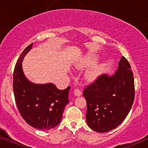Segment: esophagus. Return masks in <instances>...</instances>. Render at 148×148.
<instances>
[{
  "instance_id": "esophagus-1",
  "label": "esophagus",
  "mask_w": 148,
  "mask_h": 148,
  "mask_svg": "<svg viewBox=\"0 0 148 148\" xmlns=\"http://www.w3.org/2000/svg\"><path fill=\"white\" fill-rule=\"evenodd\" d=\"M74 94L76 96H80L82 95V92L79 89H78V88H75L74 90Z\"/></svg>"
}]
</instances>
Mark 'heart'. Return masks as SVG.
Here are the masks:
<instances>
[{
  "mask_svg": "<svg viewBox=\"0 0 148 148\" xmlns=\"http://www.w3.org/2000/svg\"><path fill=\"white\" fill-rule=\"evenodd\" d=\"M97 61V57L95 56H88L87 58L84 59L83 62H82V66L83 67L90 66L91 65H93ZM102 70V67L99 65L94 64L93 66L90 67V70L87 72V78L89 80H93L96 78L99 74L101 73Z\"/></svg>",
  "mask_w": 148,
  "mask_h": 148,
  "instance_id": "heart-1",
  "label": "heart"
}]
</instances>
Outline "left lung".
I'll list each match as a JSON object with an SVG mask.
<instances>
[{
    "label": "left lung",
    "instance_id": "left-lung-1",
    "mask_svg": "<svg viewBox=\"0 0 148 148\" xmlns=\"http://www.w3.org/2000/svg\"><path fill=\"white\" fill-rule=\"evenodd\" d=\"M88 127L98 133L116 129L126 119L135 99L133 72L123 56L114 75L103 74L83 90Z\"/></svg>",
    "mask_w": 148,
    "mask_h": 148
}]
</instances>
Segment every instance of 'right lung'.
<instances>
[{"label":"right lung","instance_id":"add662e5","mask_svg":"<svg viewBox=\"0 0 148 148\" xmlns=\"http://www.w3.org/2000/svg\"><path fill=\"white\" fill-rule=\"evenodd\" d=\"M32 45L23 50L15 66L13 92L17 109L24 121L32 127L47 131L60 124L65 106L69 102L71 87L60 90L52 83L37 84L25 78L21 62Z\"/></svg>","mask_w":148,"mask_h":148}]
</instances>
